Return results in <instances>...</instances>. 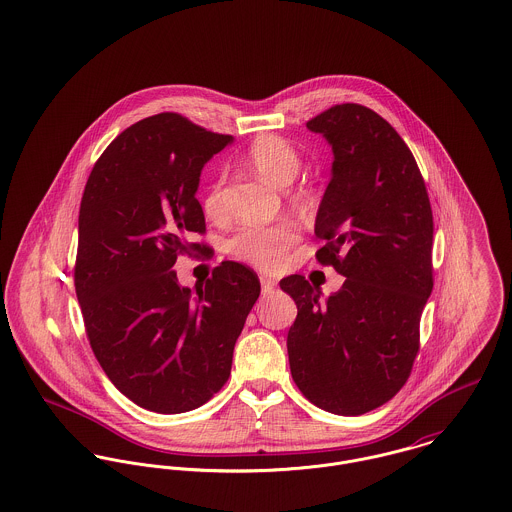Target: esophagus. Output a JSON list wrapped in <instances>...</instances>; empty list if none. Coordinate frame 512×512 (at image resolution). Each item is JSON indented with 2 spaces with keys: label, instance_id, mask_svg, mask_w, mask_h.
I'll return each instance as SVG.
<instances>
[{
  "label": "esophagus",
  "instance_id": "1",
  "mask_svg": "<svg viewBox=\"0 0 512 512\" xmlns=\"http://www.w3.org/2000/svg\"><path fill=\"white\" fill-rule=\"evenodd\" d=\"M261 286H263V292H271L276 286L275 278H269V276H261Z\"/></svg>",
  "mask_w": 512,
  "mask_h": 512
}]
</instances>
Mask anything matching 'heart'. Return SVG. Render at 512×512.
<instances>
[{
  "label": "heart",
  "mask_w": 512,
  "mask_h": 512,
  "mask_svg": "<svg viewBox=\"0 0 512 512\" xmlns=\"http://www.w3.org/2000/svg\"><path fill=\"white\" fill-rule=\"evenodd\" d=\"M245 161L255 173L276 187L290 185L302 167L298 150L276 134L257 136L245 152ZM220 193L222 179L214 181L202 198V210L210 220H220L224 216ZM296 241L298 230L288 222L275 226H247L228 241V249L234 257L247 265H253L261 271H276Z\"/></svg>",
  "instance_id": "heart-1"
}]
</instances>
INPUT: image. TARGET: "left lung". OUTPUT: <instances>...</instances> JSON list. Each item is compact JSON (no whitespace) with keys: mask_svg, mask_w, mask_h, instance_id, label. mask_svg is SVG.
Returning a JSON list of instances; mask_svg holds the SVG:
<instances>
[{"mask_svg":"<svg viewBox=\"0 0 512 512\" xmlns=\"http://www.w3.org/2000/svg\"><path fill=\"white\" fill-rule=\"evenodd\" d=\"M333 148V177L317 210L321 265L347 276L325 302L304 276H286L298 315L288 331L298 390L335 415L390 401L411 376L433 292V210L425 179L394 126L356 103L306 122Z\"/></svg>","mask_w":512,"mask_h":512,"instance_id":"8db88e82","label":"left lung"}]
</instances>
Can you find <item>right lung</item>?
<instances>
[{
	"label": "right lung",
	"mask_w": 512,
	"mask_h": 512,
	"mask_svg": "<svg viewBox=\"0 0 512 512\" xmlns=\"http://www.w3.org/2000/svg\"><path fill=\"white\" fill-rule=\"evenodd\" d=\"M232 142L177 113L144 118L95 161L79 206L74 284L95 358L136 405L185 413L222 390L257 275L222 261L197 290L173 269L210 255L195 193L204 163Z\"/></svg>",
	"instance_id": "1"
}]
</instances>
